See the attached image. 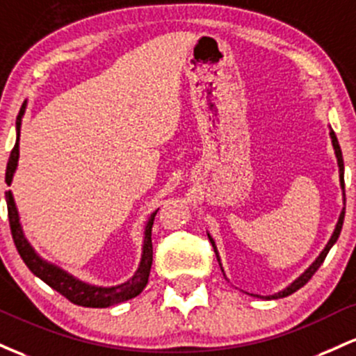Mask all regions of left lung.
Instances as JSON below:
<instances>
[{
    "mask_svg": "<svg viewBox=\"0 0 356 356\" xmlns=\"http://www.w3.org/2000/svg\"><path fill=\"white\" fill-rule=\"evenodd\" d=\"M330 134H331V141H333L334 153H337V158H338V166H339V181H341L343 195H345V165H343V154H341V147H339V145H338L337 134H334V131H333V129H331V133H330ZM343 218H345V209H343L341 215H339V220H338V223H337V229H334L333 235H331V238H330L328 245H326V247H325V250H323V252L319 254V257L316 259V261L313 262V266H311L309 269H307L306 273L301 275V277H298L296 281H294L293 284H291L289 287H286V289H284V291H281V293L274 294V296H267V299H277V298H286V296H289V294L296 293V291L299 289V287H302V286H305L306 282L309 281L311 277H313V274L316 273V270L319 269V266H321L323 262H325L326 255H328L330 249H331V247H333V243L338 241V237H339V232H341V227H343ZM209 238H210L211 245H213L215 255H217V259H218V264H220V257H218V252H217V247H215V242L211 241V237H210V235H209ZM220 267H222V264H220ZM222 273H223V269H222Z\"/></svg>",
    "mask_w": 356,
    "mask_h": 356,
    "instance_id": "left-lung-1",
    "label": "left lung"
}]
</instances>
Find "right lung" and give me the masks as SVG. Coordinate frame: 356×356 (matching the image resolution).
I'll return each instance as SVG.
<instances>
[{
  "label": "right lung",
  "instance_id": "right-lung-1",
  "mask_svg": "<svg viewBox=\"0 0 356 356\" xmlns=\"http://www.w3.org/2000/svg\"><path fill=\"white\" fill-rule=\"evenodd\" d=\"M25 113V104L19 109V114L17 118V143H15L13 149H11L10 159H8L6 166V177L5 181L6 185H10L11 178H13L15 170H17L18 163V139H19V122H22V115ZM6 205H8V220H10V229L11 235H13V242L17 245V250L19 257L23 259L28 269L31 270L35 275H38L43 282H47L51 289H55L57 293L62 294L63 298L69 299L70 302L77 306L83 307H109L118 305V302L127 301V299L136 298L147 284V277L151 273V264H153V242H151V229H153L154 222V211L149 217V222L146 225L145 232V245H143V259L141 264H139L138 273L134 274L133 279L124 282L121 286L115 287H95L86 282L79 281V279L72 277L70 274L63 273L58 267L49 264V262L42 261L37 254L33 252V249L30 247V243L26 242L25 235H23L22 227H19L18 220V211L15 207L13 197H11V191H6Z\"/></svg>",
  "mask_w": 356,
  "mask_h": 356
}]
</instances>
